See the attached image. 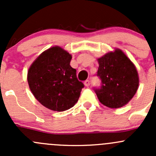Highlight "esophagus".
Segmentation results:
<instances>
[{
	"label": "esophagus",
	"instance_id": "esophagus-1",
	"mask_svg": "<svg viewBox=\"0 0 156 156\" xmlns=\"http://www.w3.org/2000/svg\"><path fill=\"white\" fill-rule=\"evenodd\" d=\"M84 86H85V87H89L90 84V83L89 80H87V81H84Z\"/></svg>",
	"mask_w": 156,
	"mask_h": 156
}]
</instances>
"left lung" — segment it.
Returning <instances> with one entry per match:
<instances>
[{
	"instance_id": "8db88e82",
	"label": "left lung",
	"mask_w": 156,
	"mask_h": 156,
	"mask_svg": "<svg viewBox=\"0 0 156 156\" xmlns=\"http://www.w3.org/2000/svg\"><path fill=\"white\" fill-rule=\"evenodd\" d=\"M97 61V76L101 79L102 86L95 89V92L100 103L111 108L127 105L139 87V75L134 64L119 48L108 52Z\"/></svg>"
}]
</instances>
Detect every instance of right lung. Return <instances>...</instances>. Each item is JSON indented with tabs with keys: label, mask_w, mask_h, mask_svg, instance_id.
I'll return each instance as SVG.
<instances>
[{
	"label": "right lung",
	"mask_w": 156,
	"mask_h": 156,
	"mask_svg": "<svg viewBox=\"0 0 156 156\" xmlns=\"http://www.w3.org/2000/svg\"><path fill=\"white\" fill-rule=\"evenodd\" d=\"M72 55L59 46L41 53L28 71L27 80L31 93L44 107L63 112L78 102L82 82L71 67Z\"/></svg>",
	"instance_id": "obj_1"
}]
</instances>
